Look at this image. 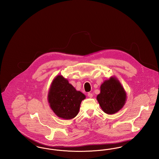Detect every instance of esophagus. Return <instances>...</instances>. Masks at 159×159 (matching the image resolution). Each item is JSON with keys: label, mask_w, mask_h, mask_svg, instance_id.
Masks as SVG:
<instances>
[{"label": "esophagus", "mask_w": 159, "mask_h": 159, "mask_svg": "<svg viewBox=\"0 0 159 159\" xmlns=\"http://www.w3.org/2000/svg\"><path fill=\"white\" fill-rule=\"evenodd\" d=\"M88 96L89 97H90V98H92V97H93V95H92V93H90V92H89V93H88Z\"/></svg>", "instance_id": "34e87169"}]
</instances>
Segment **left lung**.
<instances>
[{"label":"left lung","mask_w":159,"mask_h":159,"mask_svg":"<svg viewBox=\"0 0 159 159\" xmlns=\"http://www.w3.org/2000/svg\"><path fill=\"white\" fill-rule=\"evenodd\" d=\"M97 99L104 113L113 114L125 106L127 95L119 80L112 76L101 84Z\"/></svg>","instance_id":"left-lung-1"}]
</instances>
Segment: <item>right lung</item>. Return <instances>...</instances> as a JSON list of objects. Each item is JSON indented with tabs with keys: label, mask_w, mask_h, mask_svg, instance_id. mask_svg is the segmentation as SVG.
Listing matches in <instances>:
<instances>
[{
	"label": "right lung",
	"mask_w": 159,
	"mask_h": 159,
	"mask_svg": "<svg viewBox=\"0 0 159 159\" xmlns=\"http://www.w3.org/2000/svg\"><path fill=\"white\" fill-rule=\"evenodd\" d=\"M85 98L83 93L77 91L62 75L53 79L48 94V101L53 113L66 120L76 117L82 100Z\"/></svg>",
	"instance_id": "1"
}]
</instances>
